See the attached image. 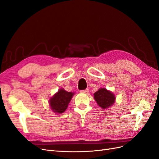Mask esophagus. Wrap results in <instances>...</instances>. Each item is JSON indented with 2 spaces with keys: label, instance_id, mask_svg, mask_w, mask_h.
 Wrapping results in <instances>:
<instances>
[{
  "label": "esophagus",
  "instance_id": "esophagus-1",
  "mask_svg": "<svg viewBox=\"0 0 159 159\" xmlns=\"http://www.w3.org/2000/svg\"><path fill=\"white\" fill-rule=\"evenodd\" d=\"M81 93H88L89 92V90L88 89H84V90H81L80 91Z\"/></svg>",
  "mask_w": 159,
  "mask_h": 159
}]
</instances>
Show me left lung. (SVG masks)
Segmentation results:
<instances>
[{
  "label": "left lung",
  "mask_w": 159,
  "mask_h": 159,
  "mask_svg": "<svg viewBox=\"0 0 159 159\" xmlns=\"http://www.w3.org/2000/svg\"><path fill=\"white\" fill-rule=\"evenodd\" d=\"M93 95L98 105L103 109L109 108L115 103L116 98L115 94L105 88H99Z\"/></svg>",
  "instance_id": "obj_1"
}]
</instances>
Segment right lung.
Here are the masks:
<instances>
[{
  "instance_id": "1",
  "label": "right lung",
  "mask_w": 159,
  "mask_h": 159,
  "mask_svg": "<svg viewBox=\"0 0 159 159\" xmlns=\"http://www.w3.org/2000/svg\"><path fill=\"white\" fill-rule=\"evenodd\" d=\"M75 93L61 88L49 99V106L53 112L57 114L64 113Z\"/></svg>"
}]
</instances>
